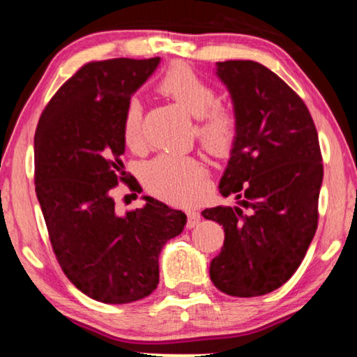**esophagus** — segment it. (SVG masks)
<instances>
[{
  "mask_svg": "<svg viewBox=\"0 0 357 357\" xmlns=\"http://www.w3.org/2000/svg\"><path fill=\"white\" fill-rule=\"evenodd\" d=\"M199 221H202V216H199V213L195 211V209H190V211H188V222H187V227H188V229H193L195 226H198Z\"/></svg>",
  "mask_w": 357,
  "mask_h": 357,
  "instance_id": "esophagus-1",
  "label": "esophagus"
}]
</instances>
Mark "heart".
<instances>
[{"mask_svg": "<svg viewBox=\"0 0 357 357\" xmlns=\"http://www.w3.org/2000/svg\"><path fill=\"white\" fill-rule=\"evenodd\" d=\"M158 89L197 116L195 133L213 154H224L237 136L238 119L231 105L218 100L214 86L185 63H174L158 81ZM125 143L136 148L143 141V107L136 96L125 102L121 116ZM143 178L149 192L170 203H195L206 192L208 169L202 159L165 153L144 165Z\"/></svg>", "mask_w": 357, "mask_h": 357, "instance_id": "1", "label": "heart"}]
</instances>
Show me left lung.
<instances>
[{
    "mask_svg": "<svg viewBox=\"0 0 357 357\" xmlns=\"http://www.w3.org/2000/svg\"><path fill=\"white\" fill-rule=\"evenodd\" d=\"M218 76L238 119L219 192L236 195L241 206L202 213L224 227L209 276L229 296H263L294 275L315 236L324 178L319 135L304 100L266 66L218 61Z\"/></svg>",
    "mask_w": 357,
    "mask_h": 357,
    "instance_id": "obj_1",
    "label": "left lung"
}]
</instances>
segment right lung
<instances>
[{"label":"right lung","instance_id":"add662e5","mask_svg":"<svg viewBox=\"0 0 357 357\" xmlns=\"http://www.w3.org/2000/svg\"><path fill=\"white\" fill-rule=\"evenodd\" d=\"M159 56L82 65L52 97L33 136L36 193L53 253L68 280L91 299L128 304L159 284V253L187 214L144 197V208L119 214L125 102L153 75ZM139 193V192H138Z\"/></svg>","mask_w":357,"mask_h":357}]
</instances>
